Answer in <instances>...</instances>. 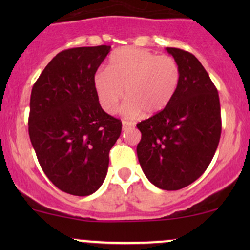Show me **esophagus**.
I'll return each mask as SVG.
<instances>
[{
	"label": "esophagus",
	"instance_id": "1",
	"mask_svg": "<svg viewBox=\"0 0 250 250\" xmlns=\"http://www.w3.org/2000/svg\"><path fill=\"white\" fill-rule=\"evenodd\" d=\"M135 125V123L134 122H129V121H122V128L125 129H128V128H130V127H134Z\"/></svg>",
	"mask_w": 250,
	"mask_h": 250
}]
</instances>
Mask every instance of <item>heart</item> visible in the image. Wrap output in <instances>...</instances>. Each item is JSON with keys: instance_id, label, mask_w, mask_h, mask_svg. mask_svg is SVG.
<instances>
[{"instance_id": "1", "label": "heart", "mask_w": 250, "mask_h": 250, "mask_svg": "<svg viewBox=\"0 0 250 250\" xmlns=\"http://www.w3.org/2000/svg\"><path fill=\"white\" fill-rule=\"evenodd\" d=\"M180 83V67L174 57L141 48L117 49L109 56L105 70L96 71L93 84L100 104L116 113L120 102L127 116L159 114L170 103Z\"/></svg>"}]
</instances>
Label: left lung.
I'll return each instance as SVG.
<instances>
[{
	"instance_id": "obj_1",
	"label": "left lung",
	"mask_w": 250,
	"mask_h": 250,
	"mask_svg": "<svg viewBox=\"0 0 250 250\" xmlns=\"http://www.w3.org/2000/svg\"><path fill=\"white\" fill-rule=\"evenodd\" d=\"M180 67V83L161 113L137 123L136 151L147 179L163 190L193 183L213 160L221 136L217 89L193 54L166 48Z\"/></svg>"
}]
</instances>
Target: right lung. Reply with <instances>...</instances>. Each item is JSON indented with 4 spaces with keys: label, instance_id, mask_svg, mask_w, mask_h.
Returning <instances> with one entry per match:
<instances>
[{
    "label": "right lung",
    "instance_id": "obj_1",
    "mask_svg": "<svg viewBox=\"0 0 250 250\" xmlns=\"http://www.w3.org/2000/svg\"><path fill=\"white\" fill-rule=\"evenodd\" d=\"M110 45L63 50L34 84L28 130L40 166L57 188L88 196L102 186L122 122L101 108L93 84Z\"/></svg>",
    "mask_w": 250,
    "mask_h": 250
}]
</instances>
